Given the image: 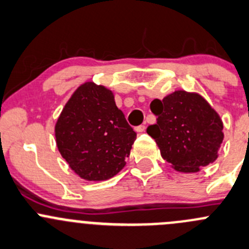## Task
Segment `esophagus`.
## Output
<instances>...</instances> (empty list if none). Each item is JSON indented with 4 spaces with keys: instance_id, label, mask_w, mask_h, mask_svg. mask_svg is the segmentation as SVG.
Segmentation results:
<instances>
[{
    "instance_id": "34e87169",
    "label": "esophagus",
    "mask_w": 249,
    "mask_h": 249,
    "mask_svg": "<svg viewBox=\"0 0 249 249\" xmlns=\"http://www.w3.org/2000/svg\"><path fill=\"white\" fill-rule=\"evenodd\" d=\"M135 130H137L138 133H142L145 130V125L144 124H140L138 125V127H135Z\"/></svg>"
}]
</instances>
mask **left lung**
<instances>
[{
	"label": "left lung",
	"mask_w": 249,
	"mask_h": 249,
	"mask_svg": "<svg viewBox=\"0 0 249 249\" xmlns=\"http://www.w3.org/2000/svg\"><path fill=\"white\" fill-rule=\"evenodd\" d=\"M150 109L157 122L147 127V134L176 171L196 173L218 159L223 121L202 95L176 90L152 100Z\"/></svg>",
	"instance_id": "8db88e82"
}]
</instances>
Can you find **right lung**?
Here are the masks:
<instances>
[{"mask_svg": "<svg viewBox=\"0 0 249 249\" xmlns=\"http://www.w3.org/2000/svg\"><path fill=\"white\" fill-rule=\"evenodd\" d=\"M55 142L80 178L107 180L125 166L137 133L116 107L114 93L85 82L72 93L55 124Z\"/></svg>", "mask_w": 249, "mask_h": 249, "instance_id": "right-lung-1", "label": "right lung"}]
</instances>
